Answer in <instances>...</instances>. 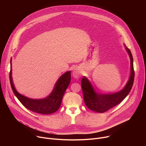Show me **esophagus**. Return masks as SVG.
<instances>
[{
  "label": "esophagus",
  "mask_w": 146,
  "mask_h": 146,
  "mask_svg": "<svg viewBox=\"0 0 146 146\" xmlns=\"http://www.w3.org/2000/svg\"><path fill=\"white\" fill-rule=\"evenodd\" d=\"M72 74H73V77H74V78H79V77H80V76H81L80 72L79 70L77 69H75L73 71Z\"/></svg>",
  "instance_id": "esophagus-1"
}]
</instances>
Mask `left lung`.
Masks as SVG:
<instances>
[{
  "instance_id": "left-lung-1",
  "label": "left lung",
  "mask_w": 146,
  "mask_h": 146,
  "mask_svg": "<svg viewBox=\"0 0 146 146\" xmlns=\"http://www.w3.org/2000/svg\"><path fill=\"white\" fill-rule=\"evenodd\" d=\"M125 48L131 58V72L129 80L122 90L112 94H98L86 77L82 78L81 88L84 100L88 109L96 112L104 113L118 105L129 94L133 84L135 71L132 53L128 47Z\"/></svg>"
}]
</instances>
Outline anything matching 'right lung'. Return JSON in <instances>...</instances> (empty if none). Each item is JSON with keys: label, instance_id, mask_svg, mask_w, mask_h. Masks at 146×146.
Masks as SVG:
<instances>
[{"label": "right lung", "instance_id": "1", "mask_svg": "<svg viewBox=\"0 0 146 146\" xmlns=\"http://www.w3.org/2000/svg\"><path fill=\"white\" fill-rule=\"evenodd\" d=\"M10 82L12 90L19 102L27 109L39 114H50L60 108L62 98L71 81L70 72L64 73L56 81L51 94L43 99H32L19 94L15 90L11 77V59L10 60Z\"/></svg>", "mask_w": 146, "mask_h": 146}]
</instances>
